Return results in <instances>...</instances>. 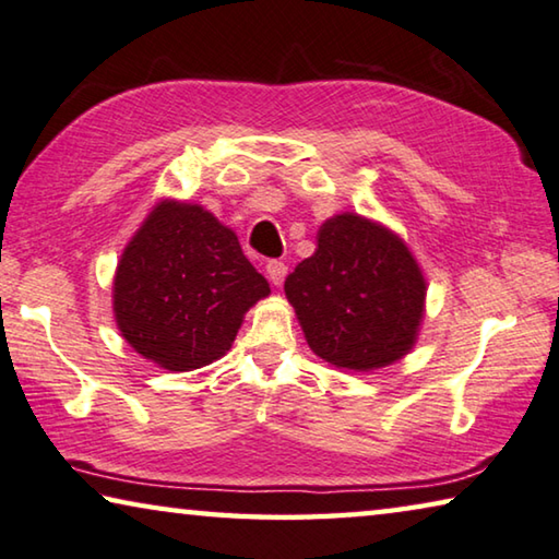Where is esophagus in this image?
Wrapping results in <instances>:
<instances>
[{
	"label": "esophagus",
	"mask_w": 559,
	"mask_h": 559,
	"mask_svg": "<svg viewBox=\"0 0 559 559\" xmlns=\"http://www.w3.org/2000/svg\"><path fill=\"white\" fill-rule=\"evenodd\" d=\"M264 274H267L270 285L280 287L282 282H285V277H287V264L280 262V260H270L267 267H264Z\"/></svg>",
	"instance_id": "obj_1"
}]
</instances>
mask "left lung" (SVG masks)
<instances>
[{
  "instance_id": "obj_1",
  "label": "left lung",
  "mask_w": 559,
  "mask_h": 559,
  "mask_svg": "<svg viewBox=\"0 0 559 559\" xmlns=\"http://www.w3.org/2000/svg\"><path fill=\"white\" fill-rule=\"evenodd\" d=\"M426 289L408 245L356 213L324 219L314 254L285 280L309 349L346 371L381 369L414 349Z\"/></svg>"
}]
</instances>
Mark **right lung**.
Segmentation results:
<instances>
[{
    "label": "right lung",
    "mask_w": 559,
    "mask_h": 559,
    "mask_svg": "<svg viewBox=\"0 0 559 559\" xmlns=\"http://www.w3.org/2000/svg\"><path fill=\"white\" fill-rule=\"evenodd\" d=\"M267 295L230 227L203 205L163 198L118 260L114 317L143 359L193 371L230 352L247 309Z\"/></svg>",
    "instance_id": "1"
}]
</instances>
